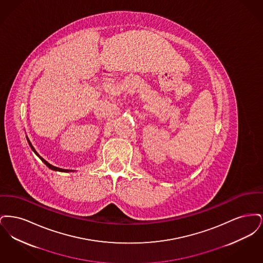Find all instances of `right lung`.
Returning <instances> with one entry per match:
<instances>
[{
	"instance_id": "right-lung-1",
	"label": "right lung",
	"mask_w": 263,
	"mask_h": 263,
	"mask_svg": "<svg viewBox=\"0 0 263 263\" xmlns=\"http://www.w3.org/2000/svg\"><path fill=\"white\" fill-rule=\"evenodd\" d=\"M27 142H28V144H29V146H30V148L32 149V151L37 155L38 157H39V159L43 162V163H45L50 170H53V171H58V172H64V173H68V172H73V171H69V170H64V168H60V167H57V166H54V165H52V164H50L49 163H47L43 158H41L39 155L37 154V152L36 151L34 150V148H33V146L31 145V143H30V141L27 139Z\"/></svg>"
}]
</instances>
